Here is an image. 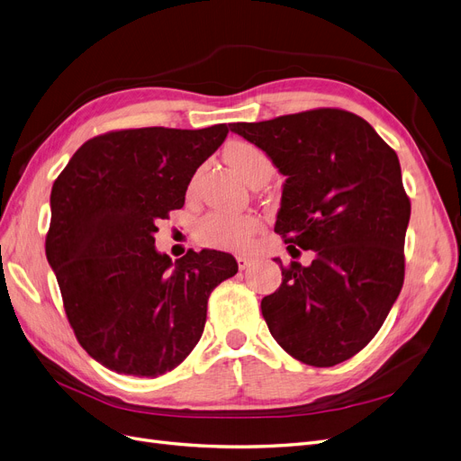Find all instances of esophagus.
<instances>
[{"instance_id": "esophagus-1", "label": "esophagus", "mask_w": 461, "mask_h": 461, "mask_svg": "<svg viewBox=\"0 0 461 461\" xmlns=\"http://www.w3.org/2000/svg\"><path fill=\"white\" fill-rule=\"evenodd\" d=\"M235 260H237V266H240V269H247L252 264V260L247 257V254H237Z\"/></svg>"}]
</instances>
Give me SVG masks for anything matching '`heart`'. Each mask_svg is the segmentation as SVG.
Here are the masks:
<instances>
[{
	"label": "heart",
	"mask_w": 461,
	"mask_h": 461,
	"mask_svg": "<svg viewBox=\"0 0 461 461\" xmlns=\"http://www.w3.org/2000/svg\"><path fill=\"white\" fill-rule=\"evenodd\" d=\"M224 159L247 184L258 175H271L269 158L250 142H230L224 148ZM260 228L262 220L254 214L211 212L197 224V240L207 247L243 250Z\"/></svg>",
	"instance_id": "obj_1"
}]
</instances>
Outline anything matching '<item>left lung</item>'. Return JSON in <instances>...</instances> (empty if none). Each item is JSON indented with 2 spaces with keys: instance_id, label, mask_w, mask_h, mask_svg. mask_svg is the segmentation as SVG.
I'll return each mask as SVG.
<instances>
[{
  "instance_id": "1",
  "label": "left lung",
  "mask_w": 461,
  "mask_h": 461,
  "mask_svg": "<svg viewBox=\"0 0 461 461\" xmlns=\"http://www.w3.org/2000/svg\"><path fill=\"white\" fill-rule=\"evenodd\" d=\"M231 132L286 178L276 231L315 252L310 266L274 258L283 283L262 300L267 329L305 365L344 363L376 336L402 288L411 201L397 153L363 117L334 108L233 123Z\"/></svg>"
}]
</instances>
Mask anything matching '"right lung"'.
Returning a JSON list of instances; mask_svg holds the SVG:
<instances>
[{"label":"right lung","instance_id":"obj_1","mask_svg":"<svg viewBox=\"0 0 461 461\" xmlns=\"http://www.w3.org/2000/svg\"><path fill=\"white\" fill-rule=\"evenodd\" d=\"M228 131L100 134L55 180L47 262L77 342L102 366L139 378L176 368L199 342L214 286L237 274L228 252L187 250L173 262L153 237Z\"/></svg>","mask_w":461,"mask_h":461}]
</instances>
